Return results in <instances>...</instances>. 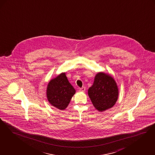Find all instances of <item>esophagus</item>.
<instances>
[{"label": "esophagus", "instance_id": "esophagus-1", "mask_svg": "<svg viewBox=\"0 0 155 155\" xmlns=\"http://www.w3.org/2000/svg\"><path fill=\"white\" fill-rule=\"evenodd\" d=\"M80 91L81 92H84L85 91V87H82L80 89Z\"/></svg>", "mask_w": 155, "mask_h": 155}]
</instances>
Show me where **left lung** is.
Masks as SVG:
<instances>
[{
	"instance_id": "1",
	"label": "left lung",
	"mask_w": 155,
	"mask_h": 155,
	"mask_svg": "<svg viewBox=\"0 0 155 155\" xmlns=\"http://www.w3.org/2000/svg\"><path fill=\"white\" fill-rule=\"evenodd\" d=\"M87 93L94 108L99 112H103L115 104L119 89L111 75L99 72L95 75L93 85L89 88Z\"/></svg>"
}]
</instances>
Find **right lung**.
I'll return each instance as SVG.
<instances>
[{
  "mask_svg": "<svg viewBox=\"0 0 155 155\" xmlns=\"http://www.w3.org/2000/svg\"><path fill=\"white\" fill-rule=\"evenodd\" d=\"M75 93L69 82L66 73H62L51 79L47 87V98L50 104L60 110H65Z\"/></svg>",
  "mask_w": 155,
  "mask_h": 155,
  "instance_id": "add662e5",
  "label": "right lung"
}]
</instances>
